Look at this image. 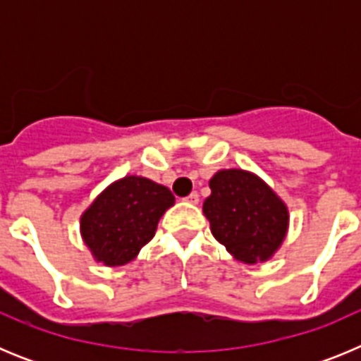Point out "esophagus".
I'll return each instance as SVG.
<instances>
[{"label": "esophagus", "mask_w": 361, "mask_h": 361, "mask_svg": "<svg viewBox=\"0 0 361 361\" xmlns=\"http://www.w3.org/2000/svg\"><path fill=\"white\" fill-rule=\"evenodd\" d=\"M186 202H190V204L199 202V193H197V191H191L190 195L186 197Z\"/></svg>", "instance_id": "34e87169"}]
</instances>
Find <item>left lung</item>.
<instances>
[{
    "mask_svg": "<svg viewBox=\"0 0 361 361\" xmlns=\"http://www.w3.org/2000/svg\"><path fill=\"white\" fill-rule=\"evenodd\" d=\"M209 188L202 209L213 237L240 262L269 260L288 233V206L262 178L244 170L216 171Z\"/></svg>",
    "mask_w": 361,
    "mask_h": 361,
    "instance_id": "8db88e82",
    "label": "left lung"
}]
</instances>
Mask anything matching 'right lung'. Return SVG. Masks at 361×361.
I'll list each match as a JSON object with an SVG mask.
<instances>
[{"label":"right lung","instance_id":"obj_1","mask_svg":"<svg viewBox=\"0 0 361 361\" xmlns=\"http://www.w3.org/2000/svg\"><path fill=\"white\" fill-rule=\"evenodd\" d=\"M173 204L171 191L149 178H119L81 215L82 240L97 262L124 266L152 240L159 219Z\"/></svg>","mask_w":361,"mask_h":361}]
</instances>
